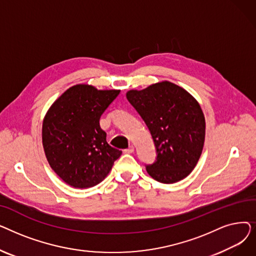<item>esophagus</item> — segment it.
I'll return each instance as SVG.
<instances>
[{
    "label": "esophagus",
    "instance_id": "obj_1",
    "mask_svg": "<svg viewBox=\"0 0 256 256\" xmlns=\"http://www.w3.org/2000/svg\"><path fill=\"white\" fill-rule=\"evenodd\" d=\"M124 152H126V154H132L134 152H135V147H134L132 145H130V146L128 147V148H126Z\"/></svg>",
    "mask_w": 256,
    "mask_h": 256
}]
</instances>
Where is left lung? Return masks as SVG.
Segmentation results:
<instances>
[{"label": "left lung", "instance_id": "obj_1", "mask_svg": "<svg viewBox=\"0 0 256 256\" xmlns=\"http://www.w3.org/2000/svg\"><path fill=\"white\" fill-rule=\"evenodd\" d=\"M126 98L148 128L156 148V162L147 173L163 184L186 178L204 150L206 119L198 102L184 88L168 80L143 90H130Z\"/></svg>", "mask_w": 256, "mask_h": 256}]
</instances>
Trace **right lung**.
Returning <instances> with one entry per match:
<instances>
[{
  "mask_svg": "<svg viewBox=\"0 0 256 256\" xmlns=\"http://www.w3.org/2000/svg\"><path fill=\"white\" fill-rule=\"evenodd\" d=\"M120 90L86 84L67 89L46 112L42 145L48 162L67 184L78 189L104 180L122 152L108 144L100 119Z\"/></svg>",
  "mask_w": 256,
  "mask_h": 256,
  "instance_id": "1",
  "label": "right lung"
}]
</instances>
